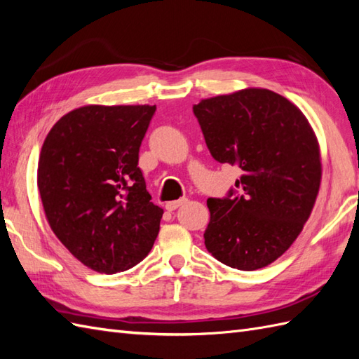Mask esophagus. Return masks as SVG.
<instances>
[{
	"instance_id": "obj_1",
	"label": "esophagus",
	"mask_w": 359,
	"mask_h": 359,
	"mask_svg": "<svg viewBox=\"0 0 359 359\" xmlns=\"http://www.w3.org/2000/svg\"><path fill=\"white\" fill-rule=\"evenodd\" d=\"M187 202V199H179V201H171V202H168L165 207H166V210L168 211H174V210H177L179 207H182V205H184Z\"/></svg>"
}]
</instances>
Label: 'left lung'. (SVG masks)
<instances>
[{"label":"left lung","instance_id":"8db88e82","mask_svg":"<svg viewBox=\"0 0 359 359\" xmlns=\"http://www.w3.org/2000/svg\"><path fill=\"white\" fill-rule=\"evenodd\" d=\"M207 147L242 174L224 199H208L205 247L243 271L270 265L292 247L321 185V151L302 111L270 89L247 88L193 106Z\"/></svg>","mask_w":359,"mask_h":359}]
</instances>
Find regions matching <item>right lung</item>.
<instances>
[{
    "instance_id": "right-lung-1",
    "label": "right lung",
    "mask_w": 359,
    "mask_h": 359,
    "mask_svg": "<svg viewBox=\"0 0 359 359\" xmlns=\"http://www.w3.org/2000/svg\"><path fill=\"white\" fill-rule=\"evenodd\" d=\"M156 106L88 104L46 135L36 184L58 241L88 269L114 274L148 256L163 210L151 202L139 149Z\"/></svg>"
}]
</instances>
